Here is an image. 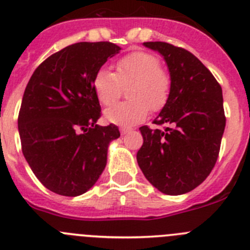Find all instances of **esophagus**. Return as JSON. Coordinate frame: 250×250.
<instances>
[{
  "label": "esophagus",
  "mask_w": 250,
  "mask_h": 250,
  "mask_svg": "<svg viewBox=\"0 0 250 250\" xmlns=\"http://www.w3.org/2000/svg\"><path fill=\"white\" fill-rule=\"evenodd\" d=\"M130 128H121V133H122V134H127V133H129L130 132Z\"/></svg>",
  "instance_id": "esophagus-1"
}]
</instances>
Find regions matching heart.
I'll return each mask as SVG.
<instances>
[{
    "label": "heart",
    "instance_id": "heart-1",
    "mask_svg": "<svg viewBox=\"0 0 250 250\" xmlns=\"http://www.w3.org/2000/svg\"><path fill=\"white\" fill-rule=\"evenodd\" d=\"M116 73L100 68L93 79L94 91L103 105L110 106L118 100L123 86H128L130 99L105 111L108 122L130 127L143 122L150 108L160 111L165 107L171 94L169 74L161 68V60L147 51H133L115 63Z\"/></svg>",
    "mask_w": 250,
    "mask_h": 250
}]
</instances>
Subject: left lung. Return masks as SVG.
I'll return each instance as SVG.
<instances>
[{
	"label": "left lung",
	"mask_w": 250,
	"mask_h": 250,
	"mask_svg": "<svg viewBox=\"0 0 250 250\" xmlns=\"http://www.w3.org/2000/svg\"><path fill=\"white\" fill-rule=\"evenodd\" d=\"M168 66L169 99L154 121L165 132L139 128L143 145L137 161L160 192L179 195L197 188L217 161L226 125L222 89L211 72L188 50L162 41L144 42Z\"/></svg>",
	"instance_id": "1"
}]
</instances>
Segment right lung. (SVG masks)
<instances>
[{
  "label": "right lung",
  "instance_id": "right-lung-1",
  "mask_svg": "<svg viewBox=\"0 0 250 250\" xmlns=\"http://www.w3.org/2000/svg\"><path fill=\"white\" fill-rule=\"evenodd\" d=\"M121 47L108 41L77 42L46 58L33 73L18 115L21 151L39 181L56 194L77 197L105 169L117 125H96L101 106L96 72Z\"/></svg>",
  "mask_w": 250,
  "mask_h": 250
}]
</instances>
